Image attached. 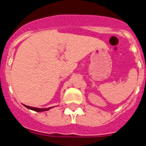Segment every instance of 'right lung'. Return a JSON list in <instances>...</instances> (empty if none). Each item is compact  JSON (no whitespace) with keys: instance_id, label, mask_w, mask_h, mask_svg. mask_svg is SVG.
I'll list each match as a JSON object with an SVG mask.
<instances>
[{"instance_id":"1","label":"right lung","mask_w":146,"mask_h":146,"mask_svg":"<svg viewBox=\"0 0 146 146\" xmlns=\"http://www.w3.org/2000/svg\"><path fill=\"white\" fill-rule=\"evenodd\" d=\"M24 106H26V108L28 109H30L31 110H34V111H48L50 109V108H45V109H40V108H36V107H31V106H26V105H24Z\"/></svg>"}]
</instances>
